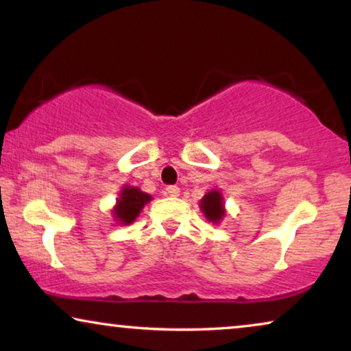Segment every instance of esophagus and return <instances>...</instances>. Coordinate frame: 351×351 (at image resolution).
<instances>
[{"mask_svg":"<svg viewBox=\"0 0 351 351\" xmlns=\"http://www.w3.org/2000/svg\"><path fill=\"white\" fill-rule=\"evenodd\" d=\"M166 193L169 196H179L180 195V189L177 185H169L166 189Z\"/></svg>","mask_w":351,"mask_h":351,"instance_id":"obj_1","label":"esophagus"}]
</instances>
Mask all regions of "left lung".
<instances>
[{
	"instance_id": "8db88e82",
	"label": "left lung",
	"mask_w": 351,
	"mask_h": 351,
	"mask_svg": "<svg viewBox=\"0 0 351 351\" xmlns=\"http://www.w3.org/2000/svg\"><path fill=\"white\" fill-rule=\"evenodd\" d=\"M201 210L206 215V219L213 223H219L220 220L225 217V208H223V198L219 190H213L204 195L199 204Z\"/></svg>"
}]
</instances>
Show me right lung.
Listing matches in <instances>:
<instances>
[{
  "mask_svg": "<svg viewBox=\"0 0 351 351\" xmlns=\"http://www.w3.org/2000/svg\"><path fill=\"white\" fill-rule=\"evenodd\" d=\"M148 201H152V196L143 193L137 186H123L119 198L117 199V206L113 208L114 220L123 225L132 223Z\"/></svg>",
  "mask_w": 351,
  "mask_h": 351,
  "instance_id": "1",
  "label": "right lung"
}]
</instances>
